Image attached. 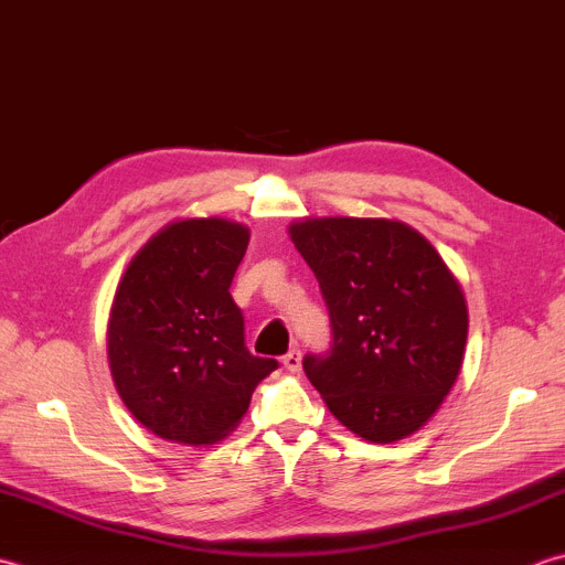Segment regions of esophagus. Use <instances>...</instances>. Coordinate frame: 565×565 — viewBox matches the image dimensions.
I'll list each match as a JSON object with an SVG mask.
<instances>
[{"mask_svg":"<svg viewBox=\"0 0 565 565\" xmlns=\"http://www.w3.org/2000/svg\"><path fill=\"white\" fill-rule=\"evenodd\" d=\"M284 367L289 370V372H294V374L301 372V350L294 348V350L286 352V355H284Z\"/></svg>","mask_w":565,"mask_h":565,"instance_id":"1","label":"esophagus"}]
</instances>
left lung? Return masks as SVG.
<instances>
[{
	"label": "left lung",
	"mask_w": 565,
	"mask_h": 565,
	"mask_svg": "<svg viewBox=\"0 0 565 565\" xmlns=\"http://www.w3.org/2000/svg\"><path fill=\"white\" fill-rule=\"evenodd\" d=\"M289 235L326 298L333 345L306 377L338 422L370 444L422 428L456 384L468 306L414 227L386 217H303Z\"/></svg>",
	"instance_id": "obj_1"
}]
</instances>
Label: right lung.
<instances>
[{"label":"right lung","mask_w":565,"mask_h":565,"mask_svg":"<svg viewBox=\"0 0 565 565\" xmlns=\"http://www.w3.org/2000/svg\"><path fill=\"white\" fill-rule=\"evenodd\" d=\"M249 227L188 217L161 227L117 286L107 360L121 402L153 436L213 446L247 414L254 386L279 367L245 348L230 284Z\"/></svg>","instance_id":"1"}]
</instances>
